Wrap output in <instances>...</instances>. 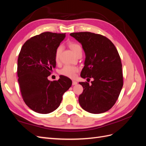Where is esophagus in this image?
Listing matches in <instances>:
<instances>
[{"instance_id":"1","label":"esophagus","mask_w":146,"mask_h":146,"mask_svg":"<svg viewBox=\"0 0 146 146\" xmlns=\"http://www.w3.org/2000/svg\"><path fill=\"white\" fill-rule=\"evenodd\" d=\"M77 84V82L76 81H74V80L72 81V85H76Z\"/></svg>"}]
</instances>
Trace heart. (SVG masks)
Instances as JSON below:
<instances>
[{"instance_id": "heart-1", "label": "heart", "mask_w": 146, "mask_h": 146, "mask_svg": "<svg viewBox=\"0 0 146 146\" xmlns=\"http://www.w3.org/2000/svg\"><path fill=\"white\" fill-rule=\"evenodd\" d=\"M69 46L71 48L72 52L74 53L75 55H77L78 53L82 52V49L81 46L77 43H70ZM63 47L61 46H58L57 47L56 52H55V60L58 62L60 60V56L61 51H62ZM78 68L76 66H70V65H66L64 67L60 70V73L69 78H74L76 76V73L78 71Z\"/></svg>"}]
</instances>
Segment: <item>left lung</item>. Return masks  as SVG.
<instances>
[{"mask_svg":"<svg viewBox=\"0 0 146 146\" xmlns=\"http://www.w3.org/2000/svg\"><path fill=\"white\" fill-rule=\"evenodd\" d=\"M70 35L81 44L85 54L81 77L94 80L91 84L79 82L83 88L79 104L91 113L107 111L116 103L123 86L122 66L116 48L101 35L78 32Z\"/></svg>","mask_w":146,"mask_h":146,"instance_id":"8db88e82","label":"left lung"}]
</instances>
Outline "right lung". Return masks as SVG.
<instances>
[{
  "instance_id": "obj_1",
  "label": "right lung",
  "mask_w": 146,
  "mask_h": 146,
  "mask_svg": "<svg viewBox=\"0 0 146 146\" xmlns=\"http://www.w3.org/2000/svg\"><path fill=\"white\" fill-rule=\"evenodd\" d=\"M66 33L44 32L26 41L17 60V77L22 96L33 111L48 114L58 108L72 80L60 76L58 80H48L55 68V52Z\"/></svg>"
}]
</instances>
